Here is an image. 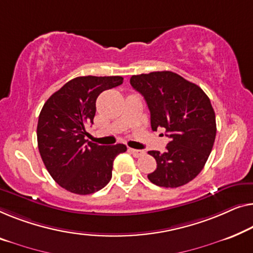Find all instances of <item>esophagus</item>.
I'll list each match as a JSON object with an SVG mask.
<instances>
[{
	"label": "esophagus",
	"mask_w": 253,
	"mask_h": 253,
	"mask_svg": "<svg viewBox=\"0 0 253 253\" xmlns=\"http://www.w3.org/2000/svg\"><path fill=\"white\" fill-rule=\"evenodd\" d=\"M129 152L132 154L134 157H140L145 154L144 151H139V149H133V148H129Z\"/></svg>",
	"instance_id": "1"
}]
</instances>
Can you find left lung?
Instances as JSON below:
<instances>
[{"label": "left lung", "mask_w": 253, "mask_h": 253, "mask_svg": "<svg viewBox=\"0 0 253 253\" xmlns=\"http://www.w3.org/2000/svg\"><path fill=\"white\" fill-rule=\"evenodd\" d=\"M130 84L147 102L152 130L164 127L170 138L164 153L148 152L157 164L148 179L167 188L187 184L202 171L214 144L210 99L199 85L169 71L133 75Z\"/></svg>", "instance_id": "1"}]
</instances>
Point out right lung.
<instances>
[{"label": "right lung", "mask_w": 253, "mask_h": 253, "mask_svg": "<svg viewBox=\"0 0 253 253\" xmlns=\"http://www.w3.org/2000/svg\"><path fill=\"white\" fill-rule=\"evenodd\" d=\"M123 83L122 76H80L56 91L43 105L38 122V145L51 177L68 192L87 195L112 178L113 162L126 146L87 141L96 100L102 91Z\"/></svg>", "instance_id": "add662e5"}]
</instances>
